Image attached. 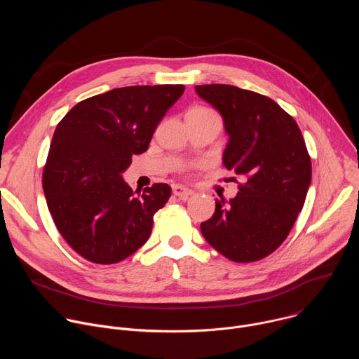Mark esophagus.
<instances>
[{
    "label": "esophagus",
    "mask_w": 359,
    "mask_h": 359,
    "mask_svg": "<svg viewBox=\"0 0 359 359\" xmlns=\"http://www.w3.org/2000/svg\"><path fill=\"white\" fill-rule=\"evenodd\" d=\"M172 190H173V194H175L176 197L182 198V200H186L190 194H193V191H191L190 189H187V187H184V186H180V184H175V186L172 187Z\"/></svg>",
    "instance_id": "obj_1"
}]
</instances>
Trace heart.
<instances>
[{"label": "heart", "instance_id": "b5f03b06", "mask_svg": "<svg viewBox=\"0 0 359 359\" xmlns=\"http://www.w3.org/2000/svg\"><path fill=\"white\" fill-rule=\"evenodd\" d=\"M190 111L200 112V114H215L212 109H209V108H201V107H198V108H193V109H190Z\"/></svg>", "mask_w": 359, "mask_h": 359}]
</instances>
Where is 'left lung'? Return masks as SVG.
I'll list each match as a JSON object with an SVG mask.
<instances>
[{"instance_id":"left-lung-1","label":"left lung","mask_w":359,"mask_h":359,"mask_svg":"<svg viewBox=\"0 0 359 359\" xmlns=\"http://www.w3.org/2000/svg\"><path fill=\"white\" fill-rule=\"evenodd\" d=\"M229 142L223 165L244 177L236 197L216 200L200 224L206 241L236 263L257 262L287 238L311 183V159L297 122L276 102L233 85H197Z\"/></svg>"}]
</instances>
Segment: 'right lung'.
I'll return each instance as SVG.
<instances>
[{
	"label": "right lung",
	"instance_id": "1",
	"mask_svg": "<svg viewBox=\"0 0 359 359\" xmlns=\"http://www.w3.org/2000/svg\"><path fill=\"white\" fill-rule=\"evenodd\" d=\"M183 92V85L116 88L79 102L58 123L42 187L58 231L88 262L119 263L147 241L172 189L155 183L136 194L122 173Z\"/></svg>",
	"mask_w": 359,
	"mask_h": 359
}]
</instances>
